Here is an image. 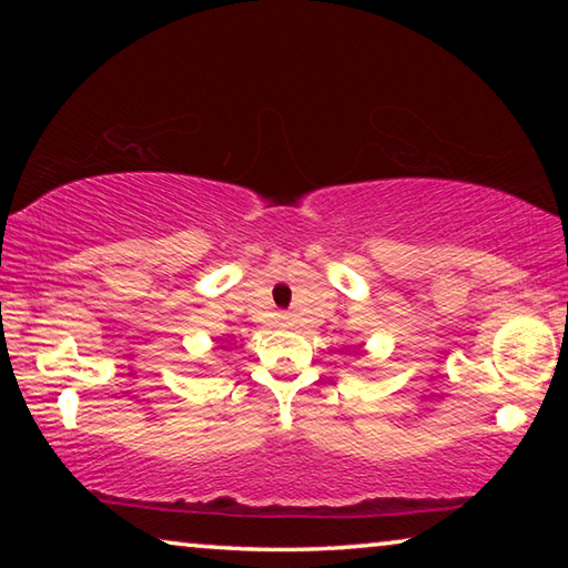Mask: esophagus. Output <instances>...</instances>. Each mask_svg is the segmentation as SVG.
Listing matches in <instances>:
<instances>
[{"label":"esophagus","mask_w":568,"mask_h":568,"mask_svg":"<svg viewBox=\"0 0 568 568\" xmlns=\"http://www.w3.org/2000/svg\"><path fill=\"white\" fill-rule=\"evenodd\" d=\"M277 325H281V328H291V325H293V318H291V315H277Z\"/></svg>","instance_id":"34e87169"}]
</instances>
